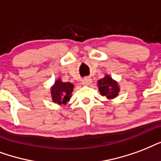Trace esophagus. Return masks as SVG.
Returning a JSON list of instances; mask_svg holds the SVG:
<instances>
[{
	"label": "esophagus",
	"instance_id": "1",
	"mask_svg": "<svg viewBox=\"0 0 161 161\" xmlns=\"http://www.w3.org/2000/svg\"><path fill=\"white\" fill-rule=\"evenodd\" d=\"M92 83V80L91 78H86L82 80V85L83 86H90Z\"/></svg>",
	"mask_w": 161,
	"mask_h": 161
}]
</instances>
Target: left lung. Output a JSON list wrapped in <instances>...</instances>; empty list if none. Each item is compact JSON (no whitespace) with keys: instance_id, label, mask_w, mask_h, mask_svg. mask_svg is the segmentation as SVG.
Masks as SVG:
<instances>
[{"instance_id":"1","label":"left lung","mask_w":161,"mask_h":161,"mask_svg":"<svg viewBox=\"0 0 161 161\" xmlns=\"http://www.w3.org/2000/svg\"><path fill=\"white\" fill-rule=\"evenodd\" d=\"M97 86L101 95L106 97L109 100L117 97L120 91L118 82L108 75H106L104 78L98 80Z\"/></svg>"}]
</instances>
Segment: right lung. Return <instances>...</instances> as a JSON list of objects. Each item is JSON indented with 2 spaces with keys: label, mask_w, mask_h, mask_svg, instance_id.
Masks as SVG:
<instances>
[{
  "label": "right lung",
  "mask_w": 161,
  "mask_h": 161,
  "mask_svg": "<svg viewBox=\"0 0 161 161\" xmlns=\"http://www.w3.org/2000/svg\"><path fill=\"white\" fill-rule=\"evenodd\" d=\"M73 88L74 85L70 82H63L58 78L50 88L52 101L59 105H65L71 97Z\"/></svg>",
  "instance_id": "obj_1"
}]
</instances>
